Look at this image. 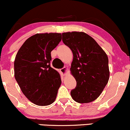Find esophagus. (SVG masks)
Segmentation results:
<instances>
[{
	"mask_svg": "<svg viewBox=\"0 0 130 130\" xmlns=\"http://www.w3.org/2000/svg\"><path fill=\"white\" fill-rule=\"evenodd\" d=\"M67 69L66 67H63V68H62V69H60V72H61V73H62L63 75H65V73H67Z\"/></svg>",
	"mask_w": 130,
	"mask_h": 130,
	"instance_id": "esophagus-1",
	"label": "esophagus"
}]
</instances>
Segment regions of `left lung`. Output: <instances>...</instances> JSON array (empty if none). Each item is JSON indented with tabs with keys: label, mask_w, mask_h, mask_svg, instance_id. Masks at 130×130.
<instances>
[{
	"label": "left lung",
	"mask_w": 130,
	"mask_h": 130,
	"mask_svg": "<svg viewBox=\"0 0 130 130\" xmlns=\"http://www.w3.org/2000/svg\"><path fill=\"white\" fill-rule=\"evenodd\" d=\"M62 41L70 48L73 55L70 70L77 86L70 92L72 98L79 103L94 101L109 80L107 55L98 43L85 32H63Z\"/></svg>",
	"instance_id": "obj_1"
}]
</instances>
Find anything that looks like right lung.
I'll return each instance as SVG.
<instances>
[{
    "label": "right lung",
    "mask_w": 130,
    "mask_h": 130,
    "mask_svg": "<svg viewBox=\"0 0 130 130\" xmlns=\"http://www.w3.org/2000/svg\"><path fill=\"white\" fill-rule=\"evenodd\" d=\"M61 40L60 33L36 34L24 42L16 55L15 78L25 96L36 105H50L57 98L61 80L50 66L51 52Z\"/></svg>",
    "instance_id": "add662e5"
}]
</instances>
